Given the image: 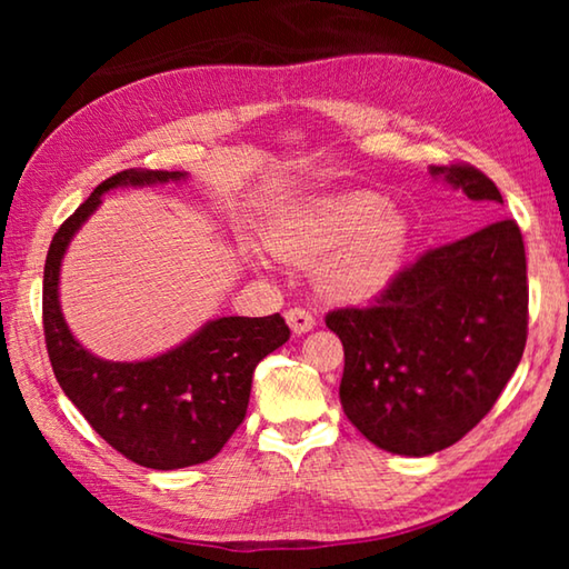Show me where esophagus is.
<instances>
[{"label":"esophagus","mask_w":569,"mask_h":569,"mask_svg":"<svg viewBox=\"0 0 569 569\" xmlns=\"http://www.w3.org/2000/svg\"><path fill=\"white\" fill-rule=\"evenodd\" d=\"M286 321L291 326L293 333H308L316 326V316L311 311H306V308H291V311H286Z\"/></svg>","instance_id":"34e87169"}]
</instances>
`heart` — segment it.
I'll return each mask as SVG.
<instances>
[{"label": "heart", "mask_w": 569, "mask_h": 569, "mask_svg": "<svg viewBox=\"0 0 569 569\" xmlns=\"http://www.w3.org/2000/svg\"><path fill=\"white\" fill-rule=\"evenodd\" d=\"M273 256L319 266V286L336 301H363L381 293L403 263L409 220L379 192L353 190L319 198L266 228Z\"/></svg>", "instance_id": "b5f03b06"}]
</instances>
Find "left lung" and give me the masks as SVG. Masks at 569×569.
Segmentation results:
<instances>
[{"label":"left lung","instance_id":"8db88e82","mask_svg":"<svg viewBox=\"0 0 569 569\" xmlns=\"http://www.w3.org/2000/svg\"><path fill=\"white\" fill-rule=\"evenodd\" d=\"M429 172L499 216L492 180L471 166ZM527 258L509 218L431 248L373 306L336 308L343 343L341 407L391 455L427 457L477 427L512 379L527 343Z\"/></svg>","mask_w":569,"mask_h":569}]
</instances>
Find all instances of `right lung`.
Segmentation results:
<instances>
[{
  "mask_svg": "<svg viewBox=\"0 0 569 569\" xmlns=\"http://www.w3.org/2000/svg\"><path fill=\"white\" fill-rule=\"evenodd\" d=\"M186 178L180 170L132 168L100 182L57 230L44 263L42 321L57 381L112 449L148 469H182L213 459L246 419L258 361L291 336L281 313L223 316L146 361H104L74 339L60 308V268L72 236L108 190Z\"/></svg>",
  "mask_w": 569,
  "mask_h": 569,
  "instance_id": "obj_1",
  "label": "right lung"
}]
</instances>
